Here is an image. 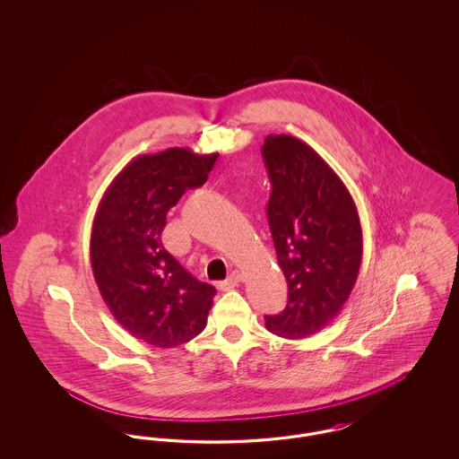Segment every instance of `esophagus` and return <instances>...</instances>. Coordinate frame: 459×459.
I'll return each instance as SVG.
<instances>
[{"label":"esophagus","mask_w":459,"mask_h":459,"mask_svg":"<svg viewBox=\"0 0 459 459\" xmlns=\"http://www.w3.org/2000/svg\"><path fill=\"white\" fill-rule=\"evenodd\" d=\"M242 279H244L242 272H239V270H234V272L229 275V279H227V281L220 282V289H221V290H229V289H234L236 285H239L240 282H242Z\"/></svg>","instance_id":"obj_1"}]
</instances>
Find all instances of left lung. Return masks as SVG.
<instances>
[{"label": "left lung", "mask_w": 459, "mask_h": 459, "mask_svg": "<svg viewBox=\"0 0 459 459\" xmlns=\"http://www.w3.org/2000/svg\"><path fill=\"white\" fill-rule=\"evenodd\" d=\"M272 195L268 223L289 294L281 315L264 316L284 339H305L339 315L356 284L363 234L348 187L301 139L270 134L262 148Z\"/></svg>", "instance_id": "left-lung-1"}]
</instances>
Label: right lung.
I'll use <instances>...</instances> for the list:
<instances>
[{
    "label": "right lung",
    "instance_id": "obj_1",
    "mask_svg": "<svg viewBox=\"0 0 459 459\" xmlns=\"http://www.w3.org/2000/svg\"><path fill=\"white\" fill-rule=\"evenodd\" d=\"M219 153L169 148L134 158L100 201L91 232L92 275L115 320L154 348L189 342L206 327L215 287L163 247L167 213L206 182Z\"/></svg>",
    "mask_w": 459,
    "mask_h": 459
}]
</instances>
